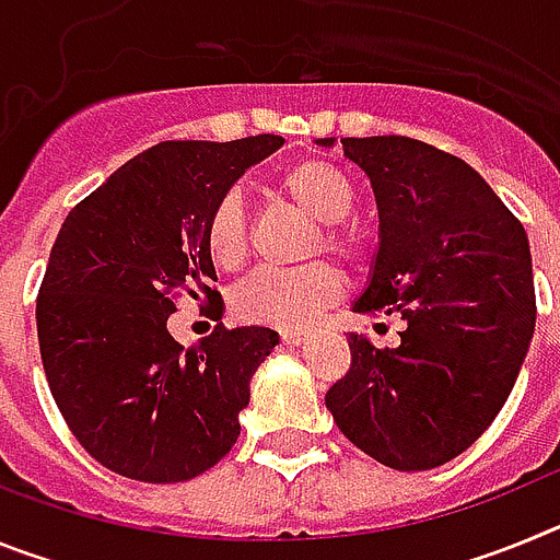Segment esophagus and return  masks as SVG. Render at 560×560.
<instances>
[{"label": "esophagus", "instance_id": "1", "mask_svg": "<svg viewBox=\"0 0 560 560\" xmlns=\"http://www.w3.org/2000/svg\"><path fill=\"white\" fill-rule=\"evenodd\" d=\"M280 339H283L285 345H303V341L308 339V334L300 328H283L280 330Z\"/></svg>", "mask_w": 560, "mask_h": 560}]
</instances>
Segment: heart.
Segmentation results:
<instances>
[{"mask_svg":"<svg viewBox=\"0 0 560 560\" xmlns=\"http://www.w3.org/2000/svg\"><path fill=\"white\" fill-rule=\"evenodd\" d=\"M275 190L296 205L305 215L319 221V235L311 249H325L336 257H355L361 241L348 219L355 205V187L339 165L308 156L283 167L275 176ZM205 244L212 264L237 269L249 252V221L237 192H224L205 226ZM341 291V277L328 264H308L300 269H257L235 289L232 305L237 316L257 325L300 328L328 308Z\"/></svg>","mask_w":560,"mask_h":560,"instance_id":"heart-1","label":"heart"}]
</instances>
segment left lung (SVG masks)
<instances>
[{
  "label": "left lung",
  "instance_id": "8db88e82",
  "mask_svg": "<svg viewBox=\"0 0 560 560\" xmlns=\"http://www.w3.org/2000/svg\"><path fill=\"white\" fill-rule=\"evenodd\" d=\"M334 145V140H319ZM381 221L355 314L398 311V348L350 334V370L325 395L341 434L395 471L448 463L491 427L536 328L522 221L468 162L409 137H345Z\"/></svg>",
  "mask_w": 560,
  "mask_h": 560
}]
</instances>
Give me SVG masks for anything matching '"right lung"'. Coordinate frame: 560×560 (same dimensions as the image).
I'll return each instance as SVG.
<instances>
[{"label": "right lung", "instance_id": "1", "mask_svg": "<svg viewBox=\"0 0 560 560\" xmlns=\"http://www.w3.org/2000/svg\"><path fill=\"white\" fill-rule=\"evenodd\" d=\"M283 145L167 140L69 210L36 300L42 364L69 432L108 471L185 482L235 446L249 381L280 336L224 328L182 348L179 296L221 300L205 226L249 165ZM219 305V303H215Z\"/></svg>", "mask_w": 560, "mask_h": 560}]
</instances>
